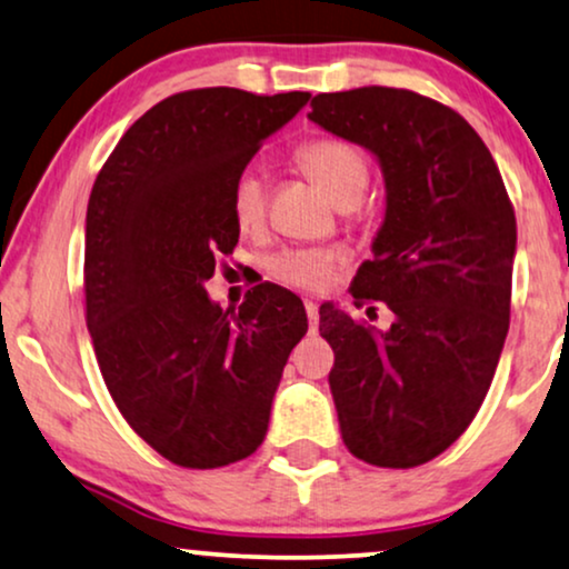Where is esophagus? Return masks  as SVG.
I'll list each match as a JSON object with an SVG mask.
<instances>
[{
	"mask_svg": "<svg viewBox=\"0 0 569 569\" xmlns=\"http://www.w3.org/2000/svg\"><path fill=\"white\" fill-rule=\"evenodd\" d=\"M305 307H307V318H309V333H315V330H318V326H320L318 305H315V301H305Z\"/></svg>",
	"mask_w": 569,
	"mask_h": 569,
	"instance_id": "obj_1",
	"label": "esophagus"
}]
</instances>
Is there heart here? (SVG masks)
<instances>
[{
  "instance_id": "heart-1",
  "label": "heart",
  "mask_w": 569,
  "mask_h": 569,
  "mask_svg": "<svg viewBox=\"0 0 569 569\" xmlns=\"http://www.w3.org/2000/svg\"><path fill=\"white\" fill-rule=\"evenodd\" d=\"M299 164L320 186L333 204L359 201L368 186L370 170L355 143L341 139H318L299 149ZM231 212L241 231H257L268 212L264 178L254 168L241 170L231 186ZM338 254L328 249H283L268 260V270L297 289L320 291L333 278Z\"/></svg>"
}]
</instances>
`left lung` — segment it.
<instances>
[{
  "label": "left lung",
  "mask_w": 569,
  "mask_h": 569,
  "mask_svg": "<svg viewBox=\"0 0 569 569\" xmlns=\"http://www.w3.org/2000/svg\"><path fill=\"white\" fill-rule=\"evenodd\" d=\"M309 107L322 131L368 149L386 183L372 260L359 264L351 297L386 301L391 328L320 307L341 438L370 465L417 467L465 433L493 380L515 210L483 139L449 107L386 86L318 93Z\"/></svg>",
  "instance_id": "8db88e82"
}]
</instances>
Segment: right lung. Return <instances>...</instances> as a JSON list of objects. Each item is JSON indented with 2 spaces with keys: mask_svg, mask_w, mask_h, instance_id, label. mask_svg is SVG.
Returning <instances> with one entry per match:
<instances>
[{
  "mask_svg": "<svg viewBox=\"0 0 569 569\" xmlns=\"http://www.w3.org/2000/svg\"><path fill=\"white\" fill-rule=\"evenodd\" d=\"M312 93L214 86L143 112L86 210V326L114 405L164 459L212 470L264 441L272 397L307 333L297 293L260 283L239 312L210 299L239 231L231 186Z\"/></svg>",
  "mask_w": 569,
  "mask_h": 569,
  "instance_id": "right-lung-1",
  "label": "right lung"
}]
</instances>
